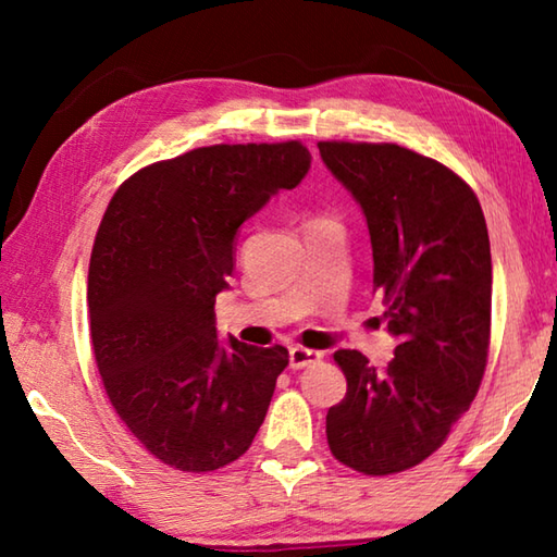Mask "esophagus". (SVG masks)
<instances>
[{
	"label": "esophagus",
	"instance_id": "34e87169",
	"mask_svg": "<svg viewBox=\"0 0 557 557\" xmlns=\"http://www.w3.org/2000/svg\"><path fill=\"white\" fill-rule=\"evenodd\" d=\"M322 363V354L319 351H309V348H301V346H295L289 348V369H309V366H317Z\"/></svg>",
	"mask_w": 557,
	"mask_h": 557
}]
</instances>
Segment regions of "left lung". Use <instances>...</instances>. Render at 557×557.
<instances>
[{
	"instance_id": "1",
	"label": "left lung",
	"mask_w": 557,
	"mask_h": 557,
	"mask_svg": "<svg viewBox=\"0 0 557 557\" xmlns=\"http://www.w3.org/2000/svg\"><path fill=\"white\" fill-rule=\"evenodd\" d=\"M361 206L373 289L395 336L385 369L342 348L344 400L326 412L332 455L383 476L428 459L484 379L492 324V248L474 191L445 164L398 145L319 143Z\"/></svg>"
}]
</instances>
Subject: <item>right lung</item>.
I'll use <instances>...</instances> for the list:
<instances>
[{
    "mask_svg": "<svg viewBox=\"0 0 557 557\" xmlns=\"http://www.w3.org/2000/svg\"><path fill=\"white\" fill-rule=\"evenodd\" d=\"M312 166L299 143L213 145L139 169L108 206L88 270L90 338L120 420L164 465L213 471L265 420L285 346L215 332L238 228Z\"/></svg>",
    "mask_w": 557,
    "mask_h": 557,
    "instance_id": "1",
    "label": "right lung"
}]
</instances>
